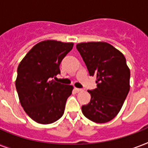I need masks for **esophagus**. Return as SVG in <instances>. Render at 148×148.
<instances>
[{
	"label": "esophagus",
	"instance_id": "obj_1",
	"mask_svg": "<svg viewBox=\"0 0 148 148\" xmlns=\"http://www.w3.org/2000/svg\"><path fill=\"white\" fill-rule=\"evenodd\" d=\"M74 89H75V90H76V91H77V92H80V91H82V90H84L83 89H82V88H74Z\"/></svg>",
	"mask_w": 148,
	"mask_h": 148
}]
</instances>
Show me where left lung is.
Returning <instances> with one entry per match:
<instances>
[{"instance_id": "8db88e82", "label": "left lung", "mask_w": 148, "mask_h": 148, "mask_svg": "<svg viewBox=\"0 0 148 148\" xmlns=\"http://www.w3.org/2000/svg\"><path fill=\"white\" fill-rule=\"evenodd\" d=\"M76 47L90 76L97 77V88L88 90L90 101L81 108L84 115L96 123L114 118L130 90V70L126 59L110 44L81 43Z\"/></svg>"}]
</instances>
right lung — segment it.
Instances as JSON below:
<instances>
[{
  "label": "right lung",
  "mask_w": 148,
  "mask_h": 148,
  "mask_svg": "<svg viewBox=\"0 0 148 148\" xmlns=\"http://www.w3.org/2000/svg\"><path fill=\"white\" fill-rule=\"evenodd\" d=\"M73 46V43L45 40L34 46L18 65L15 85L20 102L39 124L53 123L64 114L74 88L53 78L60 74V62Z\"/></svg>",
  "instance_id": "add662e5"
}]
</instances>
